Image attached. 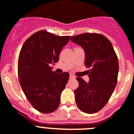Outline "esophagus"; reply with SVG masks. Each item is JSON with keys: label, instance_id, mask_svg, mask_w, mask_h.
<instances>
[{"label": "esophagus", "instance_id": "1", "mask_svg": "<svg viewBox=\"0 0 134 134\" xmlns=\"http://www.w3.org/2000/svg\"><path fill=\"white\" fill-rule=\"evenodd\" d=\"M69 78H70V79H74V78H75V76L73 75H71H71H70Z\"/></svg>", "mask_w": 134, "mask_h": 134}]
</instances>
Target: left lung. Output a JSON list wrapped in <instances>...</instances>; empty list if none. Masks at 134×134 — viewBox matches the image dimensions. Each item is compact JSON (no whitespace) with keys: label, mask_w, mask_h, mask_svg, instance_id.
Listing matches in <instances>:
<instances>
[{"label":"left lung","mask_w":134,"mask_h":134,"mask_svg":"<svg viewBox=\"0 0 134 134\" xmlns=\"http://www.w3.org/2000/svg\"><path fill=\"white\" fill-rule=\"evenodd\" d=\"M71 41L84 50V64L90 68V82L76 78L79 83L75 90L77 106L85 113H96L107 104L117 85V54L109 40L99 34H82L71 37Z\"/></svg>","instance_id":"obj_1"}]
</instances>
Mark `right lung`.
<instances>
[{"label": "right lung", "instance_id": "add662e5", "mask_svg": "<svg viewBox=\"0 0 134 134\" xmlns=\"http://www.w3.org/2000/svg\"><path fill=\"white\" fill-rule=\"evenodd\" d=\"M69 38L45 30L38 31L26 40L20 51V84L30 103L41 113H52L60 103L61 93L67 83L69 74L56 73L51 65L58 62L59 53Z\"/></svg>", "mask_w": 134, "mask_h": 134}]
</instances>
